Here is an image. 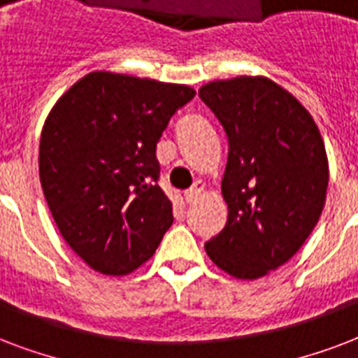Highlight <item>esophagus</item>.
<instances>
[{
	"instance_id": "obj_1",
	"label": "esophagus",
	"mask_w": 358,
	"mask_h": 358,
	"mask_svg": "<svg viewBox=\"0 0 358 358\" xmlns=\"http://www.w3.org/2000/svg\"><path fill=\"white\" fill-rule=\"evenodd\" d=\"M201 194H203V182H194V187L188 188L187 192H185V201L187 203H196Z\"/></svg>"
}]
</instances>
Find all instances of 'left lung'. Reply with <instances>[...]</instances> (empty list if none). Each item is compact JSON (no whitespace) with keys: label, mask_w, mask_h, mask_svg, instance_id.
Segmentation results:
<instances>
[{"label":"left lung","mask_w":358,"mask_h":358,"mask_svg":"<svg viewBox=\"0 0 358 358\" xmlns=\"http://www.w3.org/2000/svg\"><path fill=\"white\" fill-rule=\"evenodd\" d=\"M198 96L228 138V222L205 250L235 278H259L292 259L320 220L325 145L303 104L268 78L210 82Z\"/></svg>","instance_id":"1"}]
</instances>
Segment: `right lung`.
I'll use <instances>...</instances> for the list:
<instances>
[{
	"instance_id": "obj_1",
	"label": "right lung",
	"mask_w": 358,
	"mask_h": 358,
	"mask_svg": "<svg viewBox=\"0 0 358 358\" xmlns=\"http://www.w3.org/2000/svg\"><path fill=\"white\" fill-rule=\"evenodd\" d=\"M194 95L187 85L96 71L52 108L38 148L41 185L63 239L91 268L132 273L173 224L155 151Z\"/></svg>"
}]
</instances>
